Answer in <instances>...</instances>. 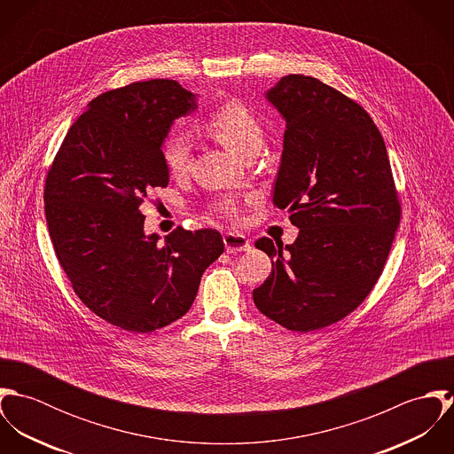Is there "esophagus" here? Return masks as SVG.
Wrapping results in <instances>:
<instances>
[{
	"instance_id": "34e87169",
	"label": "esophagus",
	"mask_w": 454,
	"mask_h": 454,
	"mask_svg": "<svg viewBox=\"0 0 454 454\" xmlns=\"http://www.w3.org/2000/svg\"><path fill=\"white\" fill-rule=\"evenodd\" d=\"M223 245L229 254L248 252L252 248V241L245 234H238V232H227L223 236Z\"/></svg>"
}]
</instances>
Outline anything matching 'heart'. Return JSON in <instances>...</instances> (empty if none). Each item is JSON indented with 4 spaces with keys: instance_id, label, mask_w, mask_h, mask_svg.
<instances>
[{
    "instance_id": "heart-1",
    "label": "heart",
    "mask_w": 454,
    "mask_h": 454,
    "mask_svg": "<svg viewBox=\"0 0 454 454\" xmlns=\"http://www.w3.org/2000/svg\"><path fill=\"white\" fill-rule=\"evenodd\" d=\"M206 129L241 159L252 152L259 153L263 143V128L259 119L239 101H227L218 106L209 115ZM160 155L169 175L184 176L189 171L192 159L191 136L184 130L171 132L162 143ZM211 209L227 220H238L241 215V202L234 197H223L213 202Z\"/></svg>"
}]
</instances>
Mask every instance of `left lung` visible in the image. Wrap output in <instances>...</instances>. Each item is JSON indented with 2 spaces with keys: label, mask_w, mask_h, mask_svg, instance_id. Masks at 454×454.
<instances>
[{
  "label": "left lung",
  "mask_w": 454,
  "mask_h": 454,
  "mask_svg": "<svg viewBox=\"0 0 454 454\" xmlns=\"http://www.w3.org/2000/svg\"><path fill=\"white\" fill-rule=\"evenodd\" d=\"M265 99L286 124L272 202L299 238L255 243L274 260L254 302L288 330H320L365 301L388 259L400 223L388 153L369 114L318 78L286 74Z\"/></svg>",
  "instance_id": "obj_1"
}]
</instances>
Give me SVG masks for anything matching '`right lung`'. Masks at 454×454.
Here are the masks:
<instances>
[{
  "label": "right lung",
  "instance_id": "obj_1",
  "mask_svg": "<svg viewBox=\"0 0 454 454\" xmlns=\"http://www.w3.org/2000/svg\"><path fill=\"white\" fill-rule=\"evenodd\" d=\"M197 98L175 80L134 82L92 99L69 128L45 182L56 255L99 318L146 333L182 318L200 276L223 254L215 229L146 236L141 202L168 187L162 143Z\"/></svg>",
  "mask_w": 454,
  "mask_h": 454
}]
</instances>
